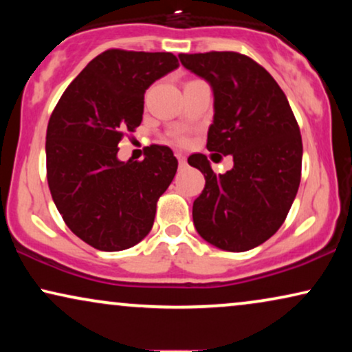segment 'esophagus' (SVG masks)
Masks as SVG:
<instances>
[{"label":"esophagus","mask_w":352,"mask_h":352,"mask_svg":"<svg viewBox=\"0 0 352 352\" xmlns=\"http://www.w3.org/2000/svg\"><path fill=\"white\" fill-rule=\"evenodd\" d=\"M176 158H177V162H179V166L182 168V166H186V155L184 153H181V152H177L176 153Z\"/></svg>","instance_id":"esophagus-1"}]
</instances>
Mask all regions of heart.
<instances>
[{"label": "heart", "mask_w": 352, "mask_h": 352, "mask_svg": "<svg viewBox=\"0 0 352 352\" xmlns=\"http://www.w3.org/2000/svg\"><path fill=\"white\" fill-rule=\"evenodd\" d=\"M175 139H176V141H177V142H181V144H184V142L187 141V139H186V136H182V134H177V136H176Z\"/></svg>", "instance_id": "1"}]
</instances>
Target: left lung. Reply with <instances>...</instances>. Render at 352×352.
<instances>
[{
    "label": "left lung",
    "mask_w": 352,
    "mask_h": 352,
    "mask_svg": "<svg viewBox=\"0 0 352 352\" xmlns=\"http://www.w3.org/2000/svg\"><path fill=\"white\" fill-rule=\"evenodd\" d=\"M179 59L213 89L206 148L234 158L224 175L204 153L187 158L205 176L192 208L195 229L221 250L247 252L272 237L292 208L301 181L300 126L277 81L248 56L211 51Z\"/></svg>",
    "instance_id": "obj_1"
}]
</instances>
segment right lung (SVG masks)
Returning a JSON list of instances; mask_svg holds the SVG:
<instances>
[{
	"label": "right lung",
	"mask_w": 352,
	"mask_h": 352,
	"mask_svg": "<svg viewBox=\"0 0 352 352\" xmlns=\"http://www.w3.org/2000/svg\"><path fill=\"white\" fill-rule=\"evenodd\" d=\"M179 67L171 52L107 50L69 85L47 123L52 200L76 237L102 252L131 248L151 232L177 160L166 146L120 162L118 142L142 122L144 93Z\"/></svg>",
	"instance_id": "obj_1"
}]
</instances>
